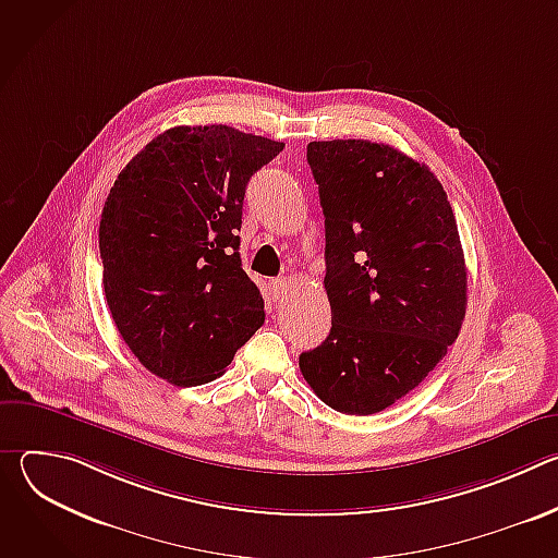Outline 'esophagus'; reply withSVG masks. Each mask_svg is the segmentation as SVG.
Listing matches in <instances>:
<instances>
[{
  "instance_id": "esophagus-1",
  "label": "esophagus",
  "mask_w": 558,
  "mask_h": 558,
  "mask_svg": "<svg viewBox=\"0 0 558 558\" xmlns=\"http://www.w3.org/2000/svg\"><path fill=\"white\" fill-rule=\"evenodd\" d=\"M287 293H289V280L287 278L271 280V295H274V300H284Z\"/></svg>"
}]
</instances>
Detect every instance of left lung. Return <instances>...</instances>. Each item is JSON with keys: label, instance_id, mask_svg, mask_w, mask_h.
Segmentation results:
<instances>
[{"label": "left lung", "instance_id": "left-lung-1", "mask_svg": "<svg viewBox=\"0 0 558 558\" xmlns=\"http://www.w3.org/2000/svg\"><path fill=\"white\" fill-rule=\"evenodd\" d=\"M306 161L325 211L331 333L300 371L333 411L373 415L420 386L461 331L457 220L437 177L390 145L313 141Z\"/></svg>", "mask_w": 558, "mask_h": 558}]
</instances>
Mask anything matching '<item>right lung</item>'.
<instances>
[{
	"label": "right lung",
	"mask_w": 558,
	"mask_h": 558,
	"mask_svg": "<svg viewBox=\"0 0 558 558\" xmlns=\"http://www.w3.org/2000/svg\"><path fill=\"white\" fill-rule=\"evenodd\" d=\"M284 143L229 125H179L121 170L104 205L99 252L112 320L154 375L207 384L265 323L241 263L250 179Z\"/></svg>",
	"instance_id": "obj_1"
}]
</instances>
